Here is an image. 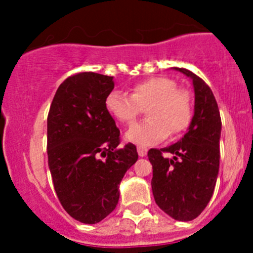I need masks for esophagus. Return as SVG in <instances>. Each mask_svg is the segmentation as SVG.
Here are the masks:
<instances>
[{
	"mask_svg": "<svg viewBox=\"0 0 253 253\" xmlns=\"http://www.w3.org/2000/svg\"><path fill=\"white\" fill-rule=\"evenodd\" d=\"M138 151V154H139V157H146L147 156V148H144V147H138L137 148Z\"/></svg>",
	"mask_w": 253,
	"mask_h": 253,
	"instance_id": "34e87169",
	"label": "esophagus"
}]
</instances>
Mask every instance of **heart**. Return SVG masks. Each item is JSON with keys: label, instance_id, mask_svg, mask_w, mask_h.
Returning a JSON list of instances; mask_svg holds the SVG:
<instances>
[{"label": "heart", "instance_id": "obj_1", "mask_svg": "<svg viewBox=\"0 0 253 253\" xmlns=\"http://www.w3.org/2000/svg\"><path fill=\"white\" fill-rule=\"evenodd\" d=\"M107 113L123 124H130L143 109L148 119L137 123L125 133V140L148 147L169 135L175 137L186 130L193 118L189 93L178 90L175 80L152 77L134 84L131 95L111 91L105 100Z\"/></svg>", "mask_w": 253, "mask_h": 253}]
</instances>
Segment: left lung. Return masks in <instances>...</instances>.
Segmentation results:
<instances>
[{
	"instance_id": "obj_1",
	"label": "left lung",
	"mask_w": 253,
	"mask_h": 253,
	"mask_svg": "<svg viewBox=\"0 0 253 253\" xmlns=\"http://www.w3.org/2000/svg\"><path fill=\"white\" fill-rule=\"evenodd\" d=\"M173 69L193 82L194 116L177 143L149 149L153 169L151 184L156 204L175 220L189 222L200 215L213 195L219 172L222 120L215 97L202 78L189 69ZM163 151L174 157L163 158Z\"/></svg>"
}]
</instances>
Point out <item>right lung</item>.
<instances>
[{"label":"right lung","mask_w":253,"mask_h":253,"mask_svg":"<svg viewBox=\"0 0 253 253\" xmlns=\"http://www.w3.org/2000/svg\"><path fill=\"white\" fill-rule=\"evenodd\" d=\"M114 77L71 76L58 87L48 114V165L55 193L69 215L101 222L119 202V185L138 160L137 147H119L120 130L105 106Z\"/></svg>","instance_id":"add662e5"}]
</instances>
